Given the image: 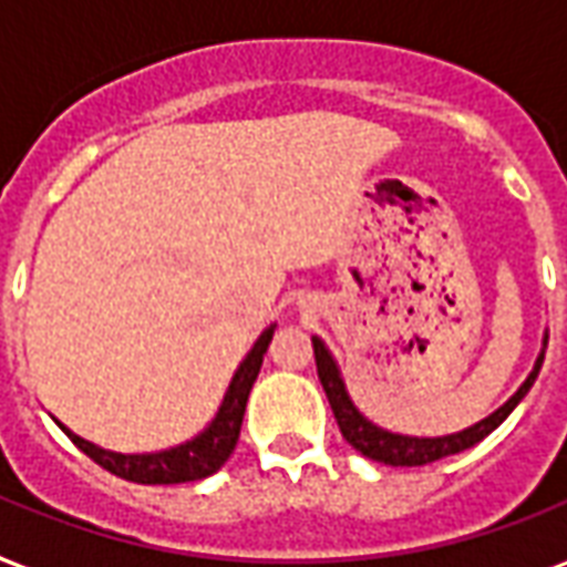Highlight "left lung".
<instances>
[{
    "label": "left lung",
    "instance_id": "obj_1",
    "mask_svg": "<svg viewBox=\"0 0 567 567\" xmlns=\"http://www.w3.org/2000/svg\"><path fill=\"white\" fill-rule=\"evenodd\" d=\"M312 348H316V367H318V379H321V388H324L327 400H330V409H333V417L339 423V433L346 439L354 451H360L369 460H375V463L384 465H426L435 463V460H442V456L460 454L465 447H472V444L484 442L486 435L496 430L498 423L505 421L507 414L514 412L519 405V400L529 393V388L535 384L540 372V363H544V348H547V333H544V348H540L538 360H535V367H532L529 379L519 384V390L505 402V405H498L496 412L486 414L484 421L472 423V426H465L460 433L451 435H433V439H426V435H402V433H390V430H381L372 421H367L363 414L358 412V405L351 402L346 390V381H342V372H339L337 360L333 354L327 351V346L318 337H312Z\"/></svg>",
    "mask_w": 567,
    "mask_h": 567
}]
</instances>
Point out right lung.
<instances>
[{"label":"right lung","instance_id":"1","mask_svg":"<svg viewBox=\"0 0 567 567\" xmlns=\"http://www.w3.org/2000/svg\"><path fill=\"white\" fill-rule=\"evenodd\" d=\"M272 330H276V324L267 327L261 337H258V342L249 348V354L243 358V363L234 372V379H230L228 390H225V396H221L216 417L195 439H188V442L177 444V447L155 451V454H116V451H104L99 444L74 435L60 421L56 423H60L65 435L90 460H95L102 468H107L111 475L134 481V484H186V481L209 477L213 472H219L221 465L228 463V456L237 447L243 414H246V402H249V390L255 384V379H258V372H261L264 354H267V346H270Z\"/></svg>","mask_w":567,"mask_h":567}]
</instances>
